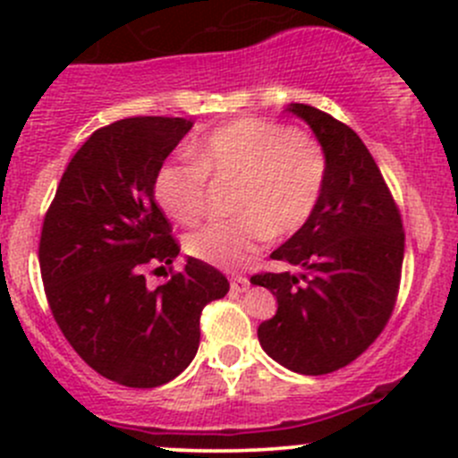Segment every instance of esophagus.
Returning <instances> with one entry per match:
<instances>
[{"instance_id": "esophagus-1", "label": "esophagus", "mask_w": 458, "mask_h": 458, "mask_svg": "<svg viewBox=\"0 0 458 458\" xmlns=\"http://www.w3.org/2000/svg\"><path fill=\"white\" fill-rule=\"evenodd\" d=\"M248 288H250L248 276H233V279H230V290H233V293H246Z\"/></svg>"}]
</instances>
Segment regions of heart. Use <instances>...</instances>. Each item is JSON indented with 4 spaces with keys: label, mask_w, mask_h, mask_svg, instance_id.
Instances as JSON below:
<instances>
[{
    "label": "heart",
    "mask_w": 458,
    "mask_h": 458,
    "mask_svg": "<svg viewBox=\"0 0 458 458\" xmlns=\"http://www.w3.org/2000/svg\"><path fill=\"white\" fill-rule=\"evenodd\" d=\"M192 164L161 165L155 199L170 219L195 224L206 206V179L234 182L230 210L183 239V250L210 266H246L267 237L301 230L321 201L327 157L315 137L266 119H237L191 146Z\"/></svg>",
    "instance_id": "heart-1"
}]
</instances>
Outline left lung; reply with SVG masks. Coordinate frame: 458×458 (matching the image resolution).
Masks as SVG:
<instances>
[{"label": "left lung", "mask_w": 458, "mask_h": 458, "mask_svg": "<svg viewBox=\"0 0 458 458\" xmlns=\"http://www.w3.org/2000/svg\"><path fill=\"white\" fill-rule=\"evenodd\" d=\"M327 157L321 201L272 259L299 272H261L250 284L276 297L259 326L267 357L299 374L348 366L381 335L394 308L405 234L399 208L361 137L308 104H290Z\"/></svg>", "instance_id": "left-lung-1"}]
</instances>
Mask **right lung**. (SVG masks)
Listing matches in <instances>:
<instances>
[{"label":"right lung","mask_w":458,"mask_h":458,"mask_svg":"<svg viewBox=\"0 0 458 458\" xmlns=\"http://www.w3.org/2000/svg\"><path fill=\"white\" fill-rule=\"evenodd\" d=\"M191 128L183 117H131L95 131L44 216L39 267L55 321L88 366L119 386L157 387L186 370L203 306L230 290L195 257L157 288L143 275L179 255L155 174Z\"/></svg>","instance_id":"1"}]
</instances>
